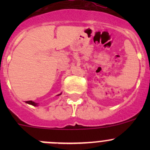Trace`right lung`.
Wrapping results in <instances>:
<instances>
[{
  "mask_svg": "<svg viewBox=\"0 0 150 150\" xmlns=\"http://www.w3.org/2000/svg\"><path fill=\"white\" fill-rule=\"evenodd\" d=\"M59 95H60V94H59ZM26 103L30 104H32V105H33V106H36V105H38V104H37V103H35V102H33V101H27Z\"/></svg>",
  "mask_w": 150,
  "mask_h": 150,
  "instance_id": "1",
  "label": "right lung"
}]
</instances>
